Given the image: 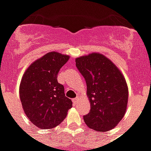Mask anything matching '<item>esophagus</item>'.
<instances>
[{"mask_svg": "<svg viewBox=\"0 0 151 151\" xmlns=\"http://www.w3.org/2000/svg\"><path fill=\"white\" fill-rule=\"evenodd\" d=\"M78 101V97H76V98L73 99V104L75 105L77 103Z\"/></svg>", "mask_w": 151, "mask_h": 151, "instance_id": "1", "label": "esophagus"}]
</instances>
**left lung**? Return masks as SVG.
<instances>
[{
	"label": "left lung",
	"mask_w": 151,
	"mask_h": 151,
	"mask_svg": "<svg viewBox=\"0 0 151 151\" xmlns=\"http://www.w3.org/2000/svg\"><path fill=\"white\" fill-rule=\"evenodd\" d=\"M86 82L91 110L83 116L86 125L99 132L116 126L126 112L129 90L123 73L111 60L99 52L75 59Z\"/></svg>",
	"instance_id": "obj_1"
}]
</instances>
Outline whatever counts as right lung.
<instances>
[{
    "mask_svg": "<svg viewBox=\"0 0 151 151\" xmlns=\"http://www.w3.org/2000/svg\"><path fill=\"white\" fill-rule=\"evenodd\" d=\"M69 56L51 52L35 60L25 71L19 95L26 116L40 129L57 126L67 116L73 103L65 95L57 74Z\"/></svg>",
    "mask_w": 151,
    "mask_h": 151,
    "instance_id": "add662e5",
    "label": "right lung"
}]
</instances>
